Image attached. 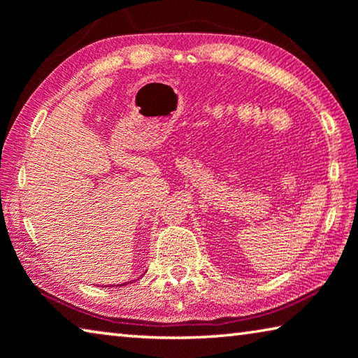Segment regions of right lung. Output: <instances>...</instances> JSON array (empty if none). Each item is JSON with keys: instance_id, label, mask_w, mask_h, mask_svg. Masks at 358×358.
<instances>
[{"instance_id": "add662e5", "label": "right lung", "mask_w": 358, "mask_h": 358, "mask_svg": "<svg viewBox=\"0 0 358 358\" xmlns=\"http://www.w3.org/2000/svg\"><path fill=\"white\" fill-rule=\"evenodd\" d=\"M124 285H126V283H124Z\"/></svg>"}]
</instances>
